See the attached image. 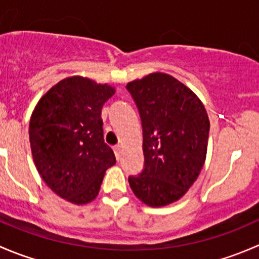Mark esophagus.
<instances>
[{"instance_id":"obj_1","label":"esophagus","mask_w":259,"mask_h":259,"mask_svg":"<svg viewBox=\"0 0 259 259\" xmlns=\"http://www.w3.org/2000/svg\"><path fill=\"white\" fill-rule=\"evenodd\" d=\"M114 151H115V155H116L117 159H120V154H121V145L117 144L114 146Z\"/></svg>"}]
</instances>
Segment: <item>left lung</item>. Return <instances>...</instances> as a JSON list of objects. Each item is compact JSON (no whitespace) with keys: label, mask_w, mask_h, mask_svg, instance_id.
Returning a JSON list of instances; mask_svg holds the SVG:
<instances>
[{"label":"left lung","mask_w":259,"mask_h":259,"mask_svg":"<svg viewBox=\"0 0 259 259\" xmlns=\"http://www.w3.org/2000/svg\"><path fill=\"white\" fill-rule=\"evenodd\" d=\"M143 127L144 168L129 177L134 194L150 207L182 198L204 165L209 119L202 101L173 76L154 72L126 85Z\"/></svg>","instance_id":"8db88e82"}]
</instances>
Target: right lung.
<instances>
[{
  "instance_id": "right-lung-1",
  "label": "right lung",
  "mask_w": 259,
  "mask_h": 259,
  "mask_svg": "<svg viewBox=\"0 0 259 259\" xmlns=\"http://www.w3.org/2000/svg\"><path fill=\"white\" fill-rule=\"evenodd\" d=\"M109 85L72 76L41 98L30 120L33 161L44 182L64 199L85 204L99 194L105 170L116 163L104 142L103 105Z\"/></svg>"
}]
</instances>
